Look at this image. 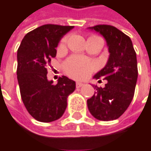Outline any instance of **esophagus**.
I'll list each match as a JSON object with an SVG mask.
<instances>
[{
  "instance_id": "1",
  "label": "esophagus",
  "mask_w": 151,
  "mask_h": 151,
  "mask_svg": "<svg viewBox=\"0 0 151 151\" xmlns=\"http://www.w3.org/2000/svg\"><path fill=\"white\" fill-rule=\"evenodd\" d=\"M83 86H84V84H83V83H81V82H76V88H81V87H82Z\"/></svg>"
}]
</instances>
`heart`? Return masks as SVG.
<instances>
[{"instance_id":"obj_1","label":"heart","mask_w":151,"mask_h":151,"mask_svg":"<svg viewBox=\"0 0 151 151\" xmlns=\"http://www.w3.org/2000/svg\"><path fill=\"white\" fill-rule=\"evenodd\" d=\"M67 38L62 39V44L66 42ZM65 72L69 76L77 80L88 77L95 69V65L90 61L79 57H71L67 59L63 65Z\"/></svg>"}]
</instances>
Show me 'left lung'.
Returning <instances> with one entry per match:
<instances>
[{"label":"left lung","mask_w":151,"mask_h":151,"mask_svg":"<svg viewBox=\"0 0 151 151\" xmlns=\"http://www.w3.org/2000/svg\"><path fill=\"white\" fill-rule=\"evenodd\" d=\"M105 38L109 58L106 65L93 78L107 80L104 88L93 86L96 91L87 100L92 116L100 121L115 120L122 116L132 100L137 85V54L131 38L108 24L89 27Z\"/></svg>","instance_id":"8db88e82"}]
</instances>
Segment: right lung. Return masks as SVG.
Listing matches in <instances>:
<instances>
[{
	"instance_id": "obj_1",
	"label": "right lung",
	"mask_w": 151,
	"mask_h": 151,
	"mask_svg": "<svg viewBox=\"0 0 151 151\" xmlns=\"http://www.w3.org/2000/svg\"><path fill=\"white\" fill-rule=\"evenodd\" d=\"M74 26L44 24L30 31L17 51V79L22 101L37 121L59 119L67 106V97L76 89V82L65 76L58 84L47 77L51 59L56 57L58 42Z\"/></svg>"
}]
</instances>
